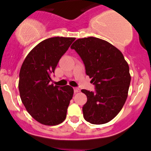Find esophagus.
<instances>
[{"mask_svg": "<svg viewBox=\"0 0 151 151\" xmlns=\"http://www.w3.org/2000/svg\"><path fill=\"white\" fill-rule=\"evenodd\" d=\"M80 88H74V93H76L80 92Z\"/></svg>", "mask_w": 151, "mask_h": 151, "instance_id": "1", "label": "esophagus"}]
</instances>
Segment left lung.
Masks as SVG:
<instances>
[{
  "label": "left lung",
  "instance_id": "1",
  "mask_svg": "<svg viewBox=\"0 0 151 151\" xmlns=\"http://www.w3.org/2000/svg\"><path fill=\"white\" fill-rule=\"evenodd\" d=\"M71 48L80 56L96 88L95 92L81 91L88 99L83 107L85 120L92 124L108 123L119 113L127 99L129 65L118 49L99 38L79 39Z\"/></svg>",
  "mask_w": 151,
  "mask_h": 151
}]
</instances>
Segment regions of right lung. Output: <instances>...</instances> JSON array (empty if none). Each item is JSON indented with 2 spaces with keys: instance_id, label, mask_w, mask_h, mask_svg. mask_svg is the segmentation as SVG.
<instances>
[{
  "instance_id": "add662e5",
  "label": "right lung",
  "mask_w": 151,
  "mask_h": 151,
  "mask_svg": "<svg viewBox=\"0 0 151 151\" xmlns=\"http://www.w3.org/2000/svg\"><path fill=\"white\" fill-rule=\"evenodd\" d=\"M75 38L52 37L38 44L25 58L19 71L22 104L39 123L55 126L64 121L74 89L53 85L50 74Z\"/></svg>"
}]
</instances>
